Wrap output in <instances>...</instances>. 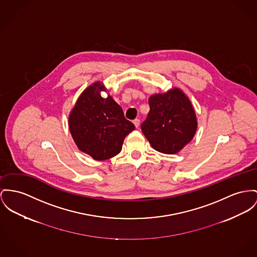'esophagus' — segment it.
I'll list each match as a JSON object with an SVG mask.
<instances>
[{
	"instance_id": "1",
	"label": "esophagus",
	"mask_w": 257,
	"mask_h": 257,
	"mask_svg": "<svg viewBox=\"0 0 257 257\" xmlns=\"http://www.w3.org/2000/svg\"><path fill=\"white\" fill-rule=\"evenodd\" d=\"M133 122L136 125V127H138L139 123H140V120H139V119H135V120H133Z\"/></svg>"
}]
</instances>
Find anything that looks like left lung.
Wrapping results in <instances>:
<instances>
[{"mask_svg":"<svg viewBox=\"0 0 257 257\" xmlns=\"http://www.w3.org/2000/svg\"><path fill=\"white\" fill-rule=\"evenodd\" d=\"M150 111L141 131L156 151L176 154L195 136L198 122L192 103L178 87L149 97Z\"/></svg>","mask_w":257,"mask_h":257,"instance_id":"1","label":"left lung"}]
</instances>
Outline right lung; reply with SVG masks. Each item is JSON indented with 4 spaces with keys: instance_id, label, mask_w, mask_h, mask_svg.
<instances>
[{
    "instance_id": "obj_1",
    "label": "right lung",
    "mask_w": 257,
    "mask_h": 257,
    "mask_svg": "<svg viewBox=\"0 0 257 257\" xmlns=\"http://www.w3.org/2000/svg\"><path fill=\"white\" fill-rule=\"evenodd\" d=\"M102 83L86 87L69 115V130L78 148L96 161L119 154L124 137L136 126L112 96L103 98Z\"/></svg>"
}]
</instances>
